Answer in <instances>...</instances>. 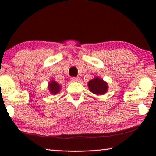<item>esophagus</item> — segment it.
<instances>
[{
	"label": "esophagus",
	"instance_id": "obj_1",
	"mask_svg": "<svg viewBox=\"0 0 156 156\" xmlns=\"http://www.w3.org/2000/svg\"><path fill=\"white\" fill-rule=\"evenodd\" d=\"M72 82H79L80 81V78L79 77H72L71 78Z\"/></svg>",
	"mask_w": 156,
	"mask_h": 156
}]
</instances>
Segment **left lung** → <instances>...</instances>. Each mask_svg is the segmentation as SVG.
<instances>
[{"mask_svg": "<svg viewBox=\"0 0 156 156\" xmlns=\"http://www.w3.org/2000/svg\"><path fill=\"white\" fill-rule=\"evenodd\" d=\"M87 85L89 91L96 95L104 94L108 91V83L99 76H95L92 80L89 81Z\"/></svg>", "mask_w": 156, "mask_h": 156, "instance_id": "1", "label": "left lung"}]
</instances>
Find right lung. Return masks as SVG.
Listing matches in <instances>:
<instances>
[{"label": "right lung", "instance_id": "obj_1", "mask_svg": "<svg viewBox=\"0 0 156 156\" xmlns=\"http://www.w3.org/2000/svg\"><path fill=\"white\" fill-rule=\"evenodd\" d=\"M61 85L58 84L56 81L52 79V80L48 83V89L49 90V92H50L51 94L56 95L61 91Z\"/></svg>", "mask_w": 156, "mask_h": 156}]
</instances>
